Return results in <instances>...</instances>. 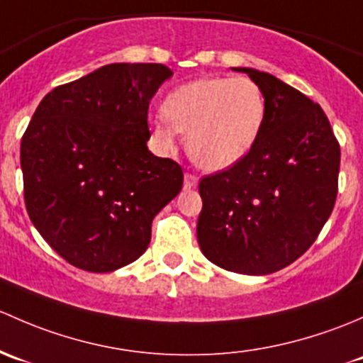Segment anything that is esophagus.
<instances>
[{"mask_svg":"<svg viewBox=\"0 0 363 363\" xmlns=\"http://www.w3.org/2000/svg\"><path fill=\"white\" fill-rule=\"evenodd\" d=\"M197 183H199V178H197L196 174H192V173L185 174V183H183V185H185V189H194V186H197Z\"/></svg>","mask_w":363,"mask_h":363,"instance_id":"obj_1","label":"esophagus"}]
</instances>
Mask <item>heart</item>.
Returning a JSON list of instances; mask_svg holds the SVG:
<instances>
[{"mask_svg": "<svg viewBox=\"0 0 363 363\" xmlns=\"http://www.w3.org/2000/svg\"><path fill=\"white\" fill-rule=\"evenodd\" d=\"M265 96L248 77H208L183 84L162 103L164 118L154 124L164 147L186 134L190 159L206 171L241 162L259 141L265 121Z\"/></svg>", "mask_w": 363, "mask_h": 363, "instance_id": "heart-1", "label": "heart"}]
</instances>
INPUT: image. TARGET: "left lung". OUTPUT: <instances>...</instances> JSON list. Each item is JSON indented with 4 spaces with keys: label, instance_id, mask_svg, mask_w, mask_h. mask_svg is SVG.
<instances>
[{
    "label": "left lung",
    "instance_id": "obj_1",
    "mask_svg": "<svg viewBox=\"0 0 363 363\" xmlns=\"http://www.w3.org/2000/svg\"><path fill=\"white\" fill-rule=\"evenodd\" d=\"M236 71L262 89L264 127L241 162L201 178L197 239L225 271L271 274L308 252L330 216L341 147L318 103L264 71Z\"/></svg>",
    "mask_w": 363,
    "mask_h": 363
}]
</instances>
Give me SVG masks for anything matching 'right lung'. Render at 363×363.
I'll use <instances>...</instances> for the list:
<instances>
[{"label": "right lung", "instance_id": "right-lung-1", "mask_svg": "<svg viewBox=\"0 0 363 363\" xmlns=\"http://www.w3.org/2000/svg\"><path fill=\"white\" fill-rule=\"evenodd\" d=\"M173 71L108 65L48 92L21 141L28 215L71 265L111 272L150 245L183 171L148 152V106Z\"/></svg>", "mask_w": 363, "mask_h": 363}]
</instances>
